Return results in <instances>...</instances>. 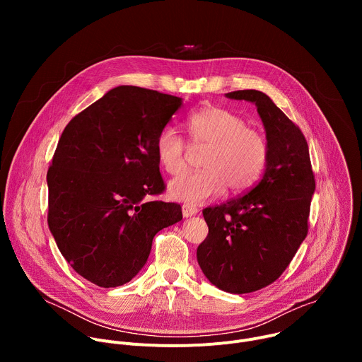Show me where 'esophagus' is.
I'll return each mask as SVG.
<instances>
[{
	"mask_svg": "<svg viewBox=\"0 0 362 362\" xmlns=\"http://www.w3.org/2000/svg\"><path fill=\"white\" fill-rule=\"evenodd\" d=\"M182 214H183V218H192L197 214V208H194V206H192V204L185 203L182 206Z\"/></svg>",
	"mask_w": 362,
	"mask_h": 362,
	"instance_id": "1",
	"label": "esophagus"
}]
</instances>
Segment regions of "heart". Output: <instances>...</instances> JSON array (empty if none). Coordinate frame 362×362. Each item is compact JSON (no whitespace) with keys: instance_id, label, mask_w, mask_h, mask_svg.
<instances>
[{"instance_id":"obj_1","label":"heart","mask_w":362,"mask_h":362,"mask_svg":"<svg viewBox=\"0 0 362 362\" xmlns=\"http://www.w3.org/2000/svg\"><path fill=\"white\" fill-rule=\"evenodd\" d=\"M190 146L206 150L199 173L173 179L168 194L177 202L202 204L221 196L225 189L242 193L261 177L267 160L265 137L250 127L243 117L219 107H204L187 119ZM154 151L159 165L169 175L186 170L190 147L176 129L168 126L158 134Z\"/></svg>"}]
</instances>
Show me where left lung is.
Masks as SVG:
<instances>
[{
    "mask_svg": "<svg viewBox=\"0 0 362 362\" xmlns=\"http://www.w3.org/2000/svg\"><path fill=\"white\" fill-rule=\"evenodd\" d=\"M230 100L253 103L267 133L268 160L246 194L203 218L209 233L197 247V264L216 288L247 293L276 281L308 233L315 180L302 132L262 91L238 90Z\"/></svg>",
    "mask_w": 362,
    "mask_h": 362,
    "instance_id": "1",
    "label": "left lung"
}]
</instances>
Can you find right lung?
Listing matches in <instances>:
<instances>
[{
    "mask_svg": "<svg viewBox=\"0 0 362 362\" xmlns=\"http://www.w3.org/2000/svg\"><path fill=\"white\" fill-rule=\"evenodd\" d=\"M182 105L180 97L119 86L59 140L47 173L48 228L71 268L101 288L132 281L154 235L182 221L180 204L147 200L165 189L154 143Z\"/></svg>",
    "mask_w": 362,
    "mask_h": 362,
    "instance_id": "obj_1",
    "label": "right lung"
}]
</instances>
